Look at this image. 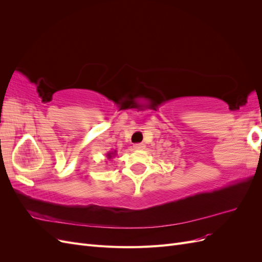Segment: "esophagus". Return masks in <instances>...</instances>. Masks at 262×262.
<instances>
[{
    "mask_svg": "<svg viewBox=\"0 0 262 262\" xmlns=\"http://www.w3.org/2000/svg\"><path fill=\"white\" fill-rule=\"evenodd\" d=\"M133 147H134V149H143L145 147V145L143 143H137L133 145Z\"/></svg>",
    "mask_w": 262,
    "mask_h": 262,
    "instance_id": "obj_1",
    "label": "esophagus"
}]
</instances>
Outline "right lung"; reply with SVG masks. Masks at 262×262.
Listing matches in <instances>:
<instances>
[{
	"label": "right lung",
	"instance_id": "obj_1",
	"mask_svg": "<svg viewBox=\"0 0 262 262\" xmlns=\"http://www.w3.org/2000/svg\"><path fill=\"white\" fill-rule=\"evenodd\" d=\"M112 154H114V153H108V154H107V157H108V158H112Z\"/></svg>",
	"mask_w": 262,
	"mask_h": 262
}]
</instances>
